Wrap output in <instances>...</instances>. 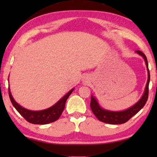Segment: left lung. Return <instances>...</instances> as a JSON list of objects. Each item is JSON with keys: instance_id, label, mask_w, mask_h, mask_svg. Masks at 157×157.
<instances>
[{"instance_id": "8db88e82", "label": "left lung", "mask_w": 157, "mask_h": 157, "mask_svg": "<svg viewBox=\"0 0 157 157\" xmlns=\"http://www.w3.org/2000/svg\"><path fill=\"white\" fill-rule=\"evenodd\" d=\"M136 52L138 54L144 58L145 61L146 66H147V73H148V79L147 82L146 84L145 90L143 94V97L140 98V100L138 102L136 105L132 106V107L129 108L128 109L124 110L123 111H109L107 110H105L101 108L97 100L95 98L91 96V103H90V106H91V109L93 111V113H94V115L96 116V118L101 122L103 123H108V124H123L126 123L132 117L134 116L135 114H136L141 109L144 107L145 103L147 102V98H148V94H149V83H150V71L148 68V63L147 57L145 55L144 53H143L140 50H137Z\"/></svg>"}]
</instances>
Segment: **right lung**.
Returning <instances> with one entry per match:
<instances>
[{"mask_svg": "<svg viewBox=\"0 0 157 157\" xmlns=\"http://www.w3.org/2000/svg\"><path fill=\"white\" fill-rule=\"evenodd\" d=\"M73 91V89H71L59 101H58L56 104L49 109L39 111H34L25 109V108L21 107L19 105H18L15 102L14 98H12L10 90L8 89L10 100H11L13 106L17 110L18 112L29 123L36 124H45L52 123V122L58 120L60 116L62 115L63 109H64L66 100H67L69 95L71 94Z\"/></svg>", "mask_w": 157, "mask_h": 157, "instance_id": "add662e5", "label": "right lung"}]
</instances>
